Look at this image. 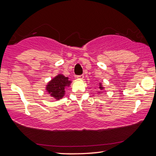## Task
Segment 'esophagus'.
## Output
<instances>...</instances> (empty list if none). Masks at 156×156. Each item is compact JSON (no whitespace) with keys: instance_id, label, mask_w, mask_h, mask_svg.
Here are the masks:
<instances>
[{"instance_id":"34e87169","label":"esophagus","mask_w":156,"mask_h":156,"mask_svg":"<svg viewBox=\"0 0 156 156\" xmlns=\"http://www.w3.org/2000/svg\"><path fill=\"white\" fill-rule=\"evenodd\" d=\"M77 78L78 80H83L84 78V76L83 75H80V76H77Z\"/></svg>"}]
</instances>
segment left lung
<instances>
[{
  "label": "left lung",
  "mask_w": 156,
  "mask_h": 156,
  "mask_svg": "<svg viewBox=\"0 0 156 156\" xmlns=\"http://www.w3.org/2000/svg\"><path fill=\"white\" fill-rule=\"evenodd\" d=\"M98 88L100 89V91H102L105 89L104 87L102 85V83H99V87ZM98 93H101V91H98Z\"/></svg>",
  "instance_id": "1"
}]
</instances>
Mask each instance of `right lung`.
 <instances>
[{"label": "right lung", "mask_w": 156, "mask_h": 156, "mask_svg": "<svg viewBox=\"0 0 156 156\" xmlns=\"http://www.w3.org/2000/svg\"><path fill=\"white\" fill-rule=\"evenodd\" d=\"M72 81L69 80L68 77H65L62 74H58L47 83L45 90L50 95V96L59 100L65 96V89L69 87Z\"/></svg>", "instance_id": "right-lung-1"}]
</instances>
